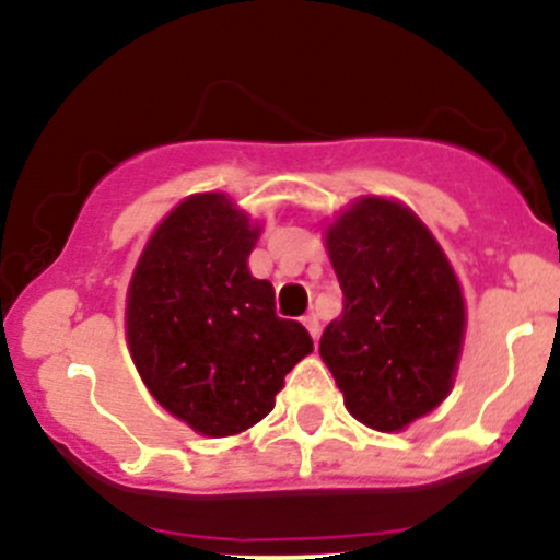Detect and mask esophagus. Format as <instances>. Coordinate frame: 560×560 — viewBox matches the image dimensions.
Instances as JSON below:
<instances>
[{
	"mask_svg": "<svg viewBox=\"0 0 560 560\" xmlns=\"http://www.w3.org/2000/svg\"><path fill=\"white\" fill-rule=\"evenodd\" d=\"M303 325H306V330L308 334H312V339L317 341L319 339V319H317V314H306V317H303Z\"/></svg>",
	"mask_w": 560,
	"mask_h": 560,
	"instance_id": "1",
	"label": "esophagus"
}]
</instances>
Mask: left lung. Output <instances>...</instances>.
<instances>
[{"label": "left lung", "mask_w": 560, "mask_h": 560, "mask_svg": "<svg viewBox=\"0 0 560 560\" xmlns=\"http://www.w3.org/2000/svg\"><path fill=\"white\" fill-rule=\"evenodd\" d=\"M345 308L319 355L361 424L399 432L448 396L465 336L452 262L410 208L361 197L325 230Z\"/></svg>", "instance_id": "obj_1"}]
</instances>
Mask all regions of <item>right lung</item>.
Wrapping results in <instances>:
<instances>
[{
  "mask_svg": "<svg viewBox=\"0 0 560 560\" xmlns=\"http://www.w3.org/2000/svg\"><path fill=\"white\" fill-rule=\"evenodd\" d=\"M257 237L224 194H194L161 221L130 279V358L159 405L199 435L262 421L314 350L301 323L276 317L273 284L248 270Z\"/></svg>",
  "mask_w": 560,
  "mask_h": 560,
  "instance_id": "add662e5",
  "label": "right lung"
}]
</instances>
